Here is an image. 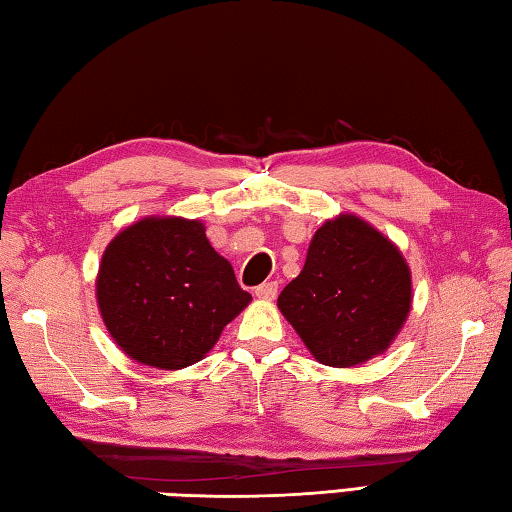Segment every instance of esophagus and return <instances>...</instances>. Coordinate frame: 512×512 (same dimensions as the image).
Returning a JSON list of instances; mask_svg holds the SVG:
<instances>
[{"label":"esophagus","instance_id":"esophagus-1","mask_svg":"<svg viewBox=\"0 0 512 512\" xmlns=\"http://www.w3.org/2000/svg\"><path fill=\"white\" fill-rule=\"evenodd\" d=\"M276 290H279V285H276L274 281H267L263 285H258L256 297L263 299V301H272L276 297Z\"/></svg>","mask_w":512,"mask_h":512}]
</instances>
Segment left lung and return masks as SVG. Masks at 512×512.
<instances>
[{
  "instance_id": "1",
  "label": "left lung",
  "mask_w": 512,
  "mask_h": 512,
  "mask_svg": "<svg viewBox=\"0 0 512 512\" xmlns=\"http://www.w3.org/2000/svg\"><path fill=\"white\" fill-rule=\"evenodd\" d=\"M411 299L396 242L360 215L339 213L315 231L306 265L276 306L317 362L351 369L396 342Z\"/></svg>"
}]
</instances>
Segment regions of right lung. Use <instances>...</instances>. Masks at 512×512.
Masks as SVG:
<instances>
[{"mask_svg":"<svg viewBox=\"0 0 512 512\" xmlns=\"http://www.w3.org/2000/svg\"><path fill=\"white\" fill-rule=\"evenodd\" d=\"M96 303L130 360L179 371L204 360L251 294L211 247L202 220L148 215L107 242Z\"/></svg>","mask_w":512,"mask_h":512,"instance_id":"obj_1","label":"right lung"}]
</instances>
